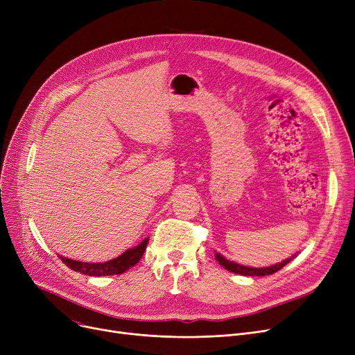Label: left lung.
I'll return each instance as SVG.
<instances>
[{"label": "left lung", "instance_id": "obj_1", "mask_svg": "<svg viewBox=\"0 0 355 355\" xmlns=\"http://www.w3.org/2000/svg\"><path fill=\"white\" fill-rule=\"evenodd\" d=\"M296 254H293L292 257L289 259H285L284 262L281 263H276V265H272L269 268H249V266H243V265H239V263H234V262H230V260H227L225 256H221L220 253H216V259L217 262L230 272L233 273H239V275H245V276H266V275H272L277 270H281L285 265H288L291 260L295 257Z\"/></svg>", "mask_w": 355, "mask_h": 355}]
</instances>
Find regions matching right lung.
Instances as JSON below:
<instances>
[{
	"label": "right lung",
	"mask_w": 355,
	"mask_h": 355,
	"mask_svg": "<svg viewBox=\"0 0 355 355\" xmlns=\"http://www.w3.org/2000/svg\"><path fill=\"white\" fill-rule=\"evenodd\" d=\"M146 245H148V239L142 240V243H139L138 246L128 249L121 256L107 260V262H103V263H87V262H80V260L67 259L63 256H59V257L62 259V262L66 266H69L74 272H80L87 276H107V275L112 276V275H121L126 272L129 268L135 266L141 260L146 249Z\"/></svg>",
	"instance_id": "1"
}]
</instances>
